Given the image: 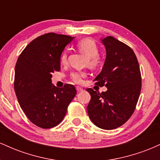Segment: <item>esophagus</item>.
<instances>
[{
	"label": "esophagus",
	"instance_id": "34e87169",
	"mask_svg": "<svg viewBox=\"0 0 160 160\" xmlns=\"http://www.w3.org/2000/svg\"><path fill=\"white\" fill-rule=\"evenodd\" d=\"M76 89H77V91H78V92H80L83 91V89H82V88H81V87H79V86H78Z\"/></svg>",
	"mask_w": 160,
	"mask_h": 160
}]
</instances>
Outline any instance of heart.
Wrapping results in <instances>:
<instances>
[{
  "mask_svg": "<svg viewBox=\"0 0 160 160\" xmlns=\"http://www.w3.org/2000/svg\"><path fill=\"white\" fill-rule=\"evenodd\" d=\"M78 48L80 52L88 56L86 65L90 68H96L101 64V59L98 57L99 49L96 43L89 38H85L78 42ZM61 63L66 65L68 63V52H64L61 56ZM86 77L84 72H74L71 74V78L76 83H81L82 79Z\"/></svg>",
  "mask_w": 160,
  "mask_h": 160,
  "instance_id": "b5f03b06",
  "label": "heart"
}]
</instances>
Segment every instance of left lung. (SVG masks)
Masks as SVG:
<instances>
[{"label": "left lung", "instance_id": "left-lung-1", "mask_svg": "<svg viewBox=\"0 0 160 160\" xmlns=\"http://www.w3.org/2000/svg\"><path fill=\"white\" fill-rule=\"evenodd\" d=\"M100 40L106 58L95 80L108 90L99 93L86 89L91 95L87 112L95 126L110 130L123 125L133 113L141 92V76L136 56L128 46L111 36Z\"/></svg>", "mask_w": 160, "mask_h": 160}]
</instances>
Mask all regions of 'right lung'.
Wrapping results in <instances>:
<instances>
[{
    "label": "right lung",
    "mask_w": 160,
    "mask_h": 160,
    "mask_svg": "<svg viewBox=\"0 0 160 160\" xmlns=\"http://www.w3.org/2000/svg\"><path fill=\"white\" fill-rule=\"evenodd\" d=\"M75 38L48 33L25 47L15 67L14 89L20 107L31 122L43 128L62 122L77 91L71 84L58 88L52 73L60 71L61 55Z\"/></svg>",
    "instance_id": "1"
}]
</instances>
